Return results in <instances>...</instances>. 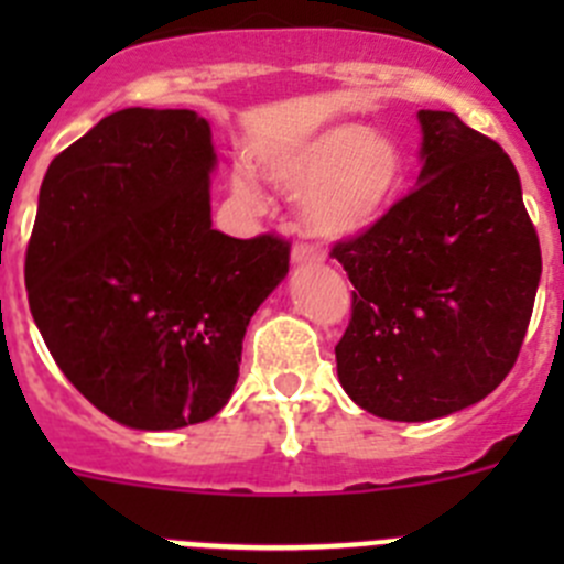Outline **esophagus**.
<instances>
[{"mask_svg": "<svg viewBox=\"0 0 564 564\" xmlns=\"http://www.w3.org/2000/svg\"><path fill=\"white\" fill-rule=\"evenodd\" d=\"M325 259V251L322 248H313V246H293L291 251V262L293 265H316Z\"/></svg>", "mask_w": 564, "mask_h": 564, "instance_id": "34e87169", "label": "esophagus"}]
</instances>
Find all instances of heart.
I'll return each mask as SVG.
<instances>
[{
	"label": "heart",
	"instance_id": "b5f03b06",
	"mask_svg": "<svg viewBox=\"0 0 564 564\" xmlns=\"http://www.w3.org/2000/svg\"><path fill=\"white\" fill-rule=\"evenodd\" d=\"M259 172L285 192L302 188L299 220L307 234L347 239L376 226L395 206L406 183V154L381 129L333 123L259 152ZM231 183L239 197H257V181L246 169H237Z\"/></svg>",
	"mask_w": 564,
	"mask_h": 564
}]
</instances>
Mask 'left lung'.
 I'll use <instances>...</instances> for the list:
<instances>
[{
	"label": "left lung",
	"mask_w": 564,
	"mask_h": 564,
	"mask_svg": "<svg viewBox=\"0 0 564 564\" xmlns=\"http://www.w3.org/2000/svg\"><path fill=\"white\" fill-rule=\"evenodd\" d=\"M417 186L330 257L352 282L344 392L387 421L482 401L520 356L542 253L514 163L455 112L421 109Z\"/></svg>",
	"instance_id": "8db88e82"
}]
</instances>
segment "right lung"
<instances>
[{
    "instance_id": "right-lung-1",
    "label": "right lung",
    "mask_w": 564,
    "mask_h": 564,
    "mask_svg": "<svg viewBox=\"0 0 564 564\" xmlns=\"http://www.w3.org/2000/svg\"><path fill=\"white\" fill-rule=\"evenodd\" d=\"M214 166L206 118L129 107L42 181L24 257L30 313L69 383L132 430L217 415L248 322L288 276L285 239L212 228Z\"/></svg>"
}]
</instances>
